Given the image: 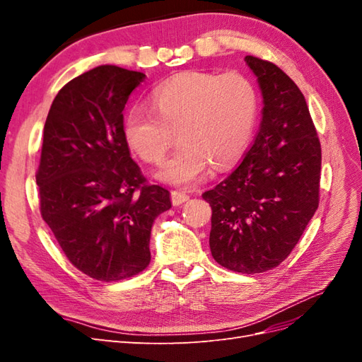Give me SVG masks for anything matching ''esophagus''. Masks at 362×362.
<instances>
[{"instance_id": "esophagus-1", "label": "esophagus", "mask_w": 362, "mask_h": 362, "mask_svg": "<svg viewBox=\"0 0 362 362\" xmlns=\"http://www.w3.org/2000/svg\"><path fill=\"white\" fill-rule=\"evenodd\" d=\"M170 199H172L173 205H181L185 201H189V194L185 192H181V190H172L170 192Z\"/></svg>"}]
</instances>
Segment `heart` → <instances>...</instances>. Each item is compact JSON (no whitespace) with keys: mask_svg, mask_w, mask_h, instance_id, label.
<instances>
[{"mask_svg":"<svg viewBox=\"0 0 362 362\" xmlns=\"http://www.w3.org/2000/svg\"><path fill=\"white\" fill-rule=\"evenodd\" d=\"M259 115V95L240 72H184L151 92V107L127 113L124 137L146 163L160 164L175 139L181 140L158 180L192 185L211 169H225L249 148Z\"/></svg>","mask_w":362,"mask_h":362,"instance_id":"heart-1","label":"heart"}]
</instances>
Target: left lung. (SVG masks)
I'll list each match as a JSON object with an SVG mask.
<instances>
[{
    "instance_id": "8db88e82",
    "label": "left lung",
    "mask_w": 362,
    "mask_h": 362,
    "mask_svg": "<svg viewBox=\"0 0 362 362\" xmlns=\"http://www.w3.org/2000/svg\"><path fill=\"white\" fill-rule=\"evenodd\" d=\"M245 62L264 103L259 129L237 169L202 198L213 210V258L238 273H262L290 255L319 206L322 148L290 76L267 60Z\"/></svg>"
}]
</instances>
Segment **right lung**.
<instances>
[{"label": "right lung", "instance_id": "right-lung-1", "mask_svg": "<svg viewBox=\"0 0 362 362\" xmlns=\"http://www.w3.org/2000/svg\"><path fill=\"white\" fill-rule=\"evenodd\" d=\"M145 74L104 64L64 84L43 128L40 214L64 255L96 281L144 272L169 190L148 184L124 137V108Z\"/></svg>", "mask_w": 362, "mask_h": 362}]
</instances>
